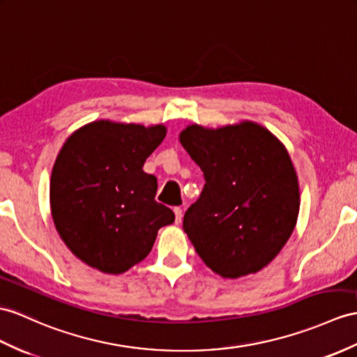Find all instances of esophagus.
I'll return each instance as SVG.
<instances>
[{"label":"esophagus","instance_id":"1","mask_svg":"<svg viewBox=\"0 0 357 357\" xmlns=\"http://www.w3.org/2000/svg\"><path fill=\"white\" fill-rule=\"evenodd\" d=\"M174 215H176V224H180L181 218H183V212H181V208L180 207L174 208Z\"/></svg>","mask_w":357,"mask_h":357}]
</instances>
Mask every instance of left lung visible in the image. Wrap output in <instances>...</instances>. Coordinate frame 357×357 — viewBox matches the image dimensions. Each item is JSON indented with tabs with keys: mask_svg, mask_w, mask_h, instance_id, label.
Returning a JSON list of instances; mask_svg holds the SVG:
<instances>
[{
	"mask_svg": "<svg viewBox=\"0 0 357 357\" xmlns=\"http://www.w3.org/2000/svg\"><path fill=\"white\" fill-rule=\"evenodd\" d=\"M180 144L206 185L183 218L203 262L224 279L265 268L295 229L300 188L286 146L251 121L207 128L188 126Z\"/></svg>",
	"mask_w": 357,
	"mask_h": 357,
	"instance_id": "obj_1",
	"label": "left lung"
}]
</instances>
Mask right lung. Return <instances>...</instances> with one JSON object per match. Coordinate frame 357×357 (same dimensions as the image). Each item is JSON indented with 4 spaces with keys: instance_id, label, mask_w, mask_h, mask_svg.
<instances>
[{
    "instance_id": "1",
    "label": "right lung",
    "mask_w": 357,
    "mask_h": 357,
    "mask_svg": "<svg viewBox=\"0 0 357 357\" xmlns=\"http://www.w3.org/2000/svg\"><path fill=\"white\" fill-rule=\"evenodd\" d=\"M167 136L163 124H86L66 139L50 181L51 215L74 256L123 274L151 251L174 212L154 199L158 178L142 168Z\"/></svg>"
}]
</instances>
